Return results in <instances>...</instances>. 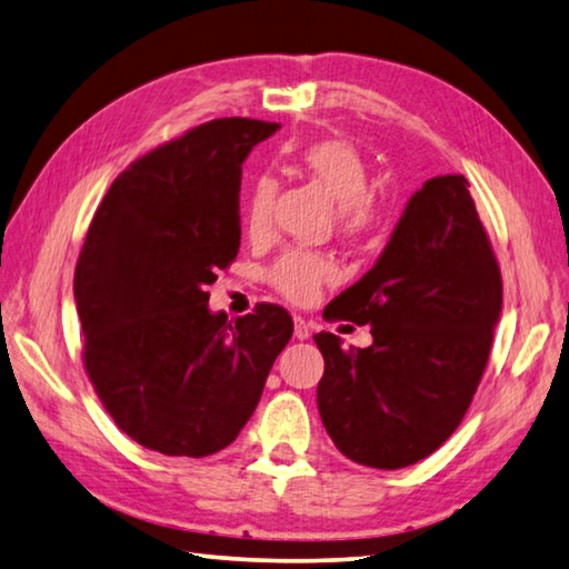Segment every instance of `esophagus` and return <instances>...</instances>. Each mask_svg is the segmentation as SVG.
Returning a JSON list of instances; mask_svg holds the SVG:
<instances>
[{
    "label": "esophagus",
    "instance_id": "esophagus-1",
    "mask_svg": "<svg viewBox=\"0 0 569 569\" xmlns=\"http://www.w3.org/2000/svg\"><path fill=\"white\" fill-rule=\"evenodd\" d=\"M293 332H296L298 340H308L310 338V326L306 322V318H300V316L293 318Z\"/></svg>",
    "mask_w": 569,
    "mask_h": 569
}]
</instances>
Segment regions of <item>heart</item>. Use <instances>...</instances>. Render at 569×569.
<instances>
[{
	"label": "heart",
	"instance_id": "b5f03b06",
	"mask_svg": "<svg viewBox=\"0 0 569 569\" xmlns=\"http://www.w3.org/2000/svg\"><path fill=\"white\" fill-rule=\"evenodd\" d=\"M296 162L310 180H316L338 202V219L342 231L360 233L372 224L375 199L367 192L370 172L358 148L345 140H316L296 152ZM276 182L271 177H256L247 207H243V227L249 237L259 239L269 229ZM336 276L330 259L310 251H288L273 263L269 281L291 300H310L318 288Z\"/></svg>",
	"mask_w": 569,
	"mask_h": 569
}]
</instances>
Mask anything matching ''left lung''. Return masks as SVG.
<instances>
[{
    "label": "left lung",
    "instance_id": "1",
    "mask_svg": "<svg viewBox=\"0 0 569 569\" xmlns=\"http://www.w3.org/2000/svg\"><path fill=\"white\" fill-rule=\"evenodd\" d=\"M503 281L463 174L409 197L380 259L326 316L370 326V348L313 338L326 360L318 411L355 463L405 469L447 441L491 352Z\"/></svg>",
    "mask_w": 569,
    "mask_h": 569
}]
</instances>
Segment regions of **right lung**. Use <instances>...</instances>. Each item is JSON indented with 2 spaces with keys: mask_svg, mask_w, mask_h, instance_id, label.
Returning <instances> with one entry per match:
<instances>
[{
  "mask_svg": "<svg viewBox=\"0 0 569 569\" xmlns=\"http://www.w3.org/2000/svg\"><path fill=\"white\" fill-rule=\"evenodd\" d=\"M278 128L219 118L160 144L116 177L88 227L73 276L83 365L144 449H227L293 336L281 306L233 322L207 306V286L239 253L241 164Z\"/></svg>",
  "mask_w": 569,
  "mask_h": 569,
  "instance_id": "1",
  "label": "right lung"
}]
</instances>
